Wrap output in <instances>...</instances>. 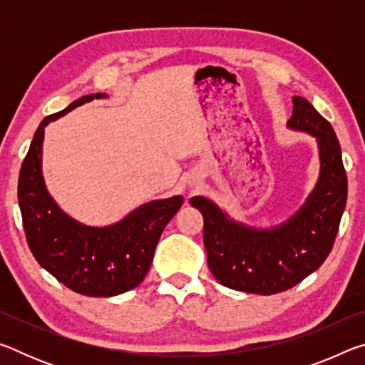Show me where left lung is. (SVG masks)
<instances>
[{
  "label": "left lung",
  "mask_w": 365,
  "mask_h": 365,
  "mask_svg": "<svg viewBox=\"0 0 365 365\" xmlns=\"http://www.w3.org/2000/svg\"><path fill=\"white\" fill-rule=\"evenodd\" d=\"M288 125L319 141L320 178L306 205L274 230L237 224L206 197H191L205 219L207 265L222 285L238 292L274 294L293 288L330 255L348 196L341 148L330 122L311 103L293 96Z\"/></svg>",
  "instance_id": "obj_1"
}]
</instances>
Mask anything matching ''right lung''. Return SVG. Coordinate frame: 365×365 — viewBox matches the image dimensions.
<instances>
[{"instance_id":"1","label":"right lung","mask_w":365,"mask_h":365,"mask_svg":"<svg viewBox=\"0 0 365 365\" xmlns=\"http://www.w3.org/2000/svg\"><path fill=\"white\" fill-rule=\"evenodd\" d=\"M104 96H82L41 120L22 163L17 187L32 255L54 279L85 296H115L138 287L150 270L160 233L183 202L182 196L151 201L117 224L98 228L71 219L48 195L41 175V148L48 122Z\"/></svg>"}]
</instances>
